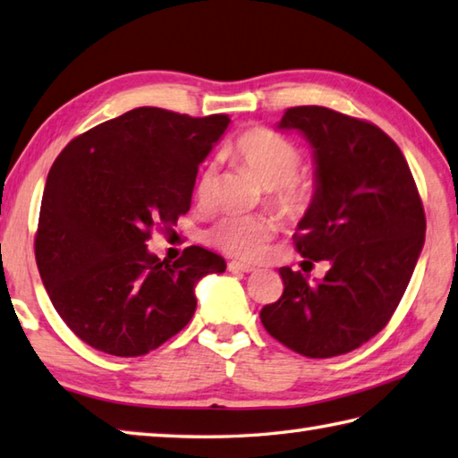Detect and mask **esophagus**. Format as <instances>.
Here are the masks:
<instances>
[{
    "mask_svg": "<svg viewBox=\"0 0 458 458\" xmlns=\"http://www.w3.org/2000/svg\"><path fill=\"white\" fill-rule=\"evenodd\" d=\"M228 270H230V272H254L256 268H254L252 264H246V262L232 260V262H228Z\"/></svg>",
    "mask_w": 458,
    "mask_h": 458,
    "instance_id": "esophagus-1",
    "label": "esophagus"
}]
</instances>
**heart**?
I'll return each mask as SVG.
<instances>
[{
    "label": "heart",
    "mask_w": 458,
    "mask_h": 458,
    "mask_svg": "<svg viewBox=\"0 0 458 458\" xmlns=\"http://www.w3.org/2000/svg\"><path fill=\"white\" fill-rule=\"evenodd\" d=\"M228 156L268 190V204L282 218L301 220L312 210L316 182L309 176H298L302 156L290 140L266 128H252L238 136ZM216 192L218 174L214 165H206L196 184L198 204L212 206ZM274 232L276 224L268 216L226 214L208 230V242L230 256L254 260L266 250Z\"/></svg>",
    "instance_id": "obj_1"
}]
</instances>
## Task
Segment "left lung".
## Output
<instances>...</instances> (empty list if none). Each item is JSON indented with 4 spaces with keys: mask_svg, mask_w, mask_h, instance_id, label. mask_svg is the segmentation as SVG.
<instances>
[{
    "mask_svg": "<svg viewBox=\"0 0 458 458\" xmlns=\"http://www.w3.org/2000/svg\"><path fill=\"white\" fill-rule=\"evenodd\" d=\"M278 128L302 131L314 148L316 200L294 246L330 270L309 284L280 268L284 293L260 320L290 351L330 359L369 343L394 314L425 244V208L401 148L374 123L296 106Z\"/></svg>",
    "mask_w": 458,
    "mask_h": 458,
    "instance_id": "obj_1",
    "label": "left lung"
}]
</instances>
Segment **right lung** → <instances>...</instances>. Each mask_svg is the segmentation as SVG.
I'll return each instance as SVG.
<instances>
[{
  "label": "right lung",
  "instance_id": "right-lung-1",
  "mask_svg": "<svg viewBox=\"0 0 458 458\" xmlns=\"http://www.w3.org/2000/svg\"><path fill=\"white\" fill-rule=\"evenodd\" d=\"M230 118L136 107L73 138L41 198L36 262L54 309L80 340L112 356H142L186 327L196 282L224 258L188 246L178 260L148 250L152 230L190 210L198 165Z\"/></svg>",
  "mask_w": 458,
  "mask_h": 458
}]
</instances>
